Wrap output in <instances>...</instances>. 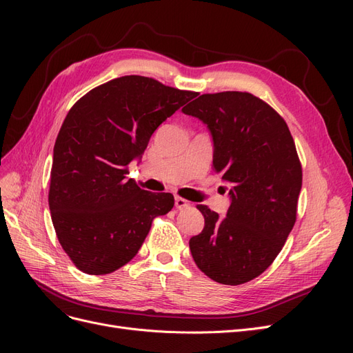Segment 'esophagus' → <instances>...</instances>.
I'll return each instance as SVG.
<instances>
[{"instance_id":"1","label":"esophagus","mask_w":353,"mask_h":353,"mask_svg":"<svg viewBox=\"0 0 353 353\" xmlns=\"http://www.w3.org/2000/svg\"><path fill=\"white\" fill-rule=\"evenodd\" d=\"M175 206H176V209H187V208H190V201L188 200H185V199H183V197H179V196H176L175 197Z\"/></svg>"}]
</instances>
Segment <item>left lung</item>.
I'll return each mask as SVG.
<instances>
[{
  "label": "left lung",
  "instance_id": "8db88e82",
  "mask_svg": "<svg viewBox=\"0 0 353 353\" xmlns=\"http://www.w3.org/2000/svg\"><path fill=\"white\" fill-rule=\"evenodd\" d=\"M208 125L213 168L232 185L227 216L205 205V227L190 239L199 270L239 285L274 262L293 230L302 165L283 117L250 92L203 94L183 109Z\"/></svg>",
  "mask_w": 353,
  "mask_h": 353
}]
</instances>
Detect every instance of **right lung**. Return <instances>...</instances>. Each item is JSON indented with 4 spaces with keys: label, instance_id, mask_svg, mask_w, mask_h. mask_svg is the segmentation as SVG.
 <instances>
[{
    "label": "right lung",
    "instance_id": "1",
    "mask_svg": "<svg viewBox=\"0 0 353 353\" xmlns=\"http://www.w3.org/2000/svg\"><path fill=\"white\" fill-rule=\"evenodd\" d=\"M196 95L130 74L91 90L69 110L54 144L48 205L61 248L79 271L119 270L140 250L153 219L174 208L170 193L128 179V165Z\"/></svg>",
    "mask_w": 353,
    "mask_h": 353
}]
</instances>
